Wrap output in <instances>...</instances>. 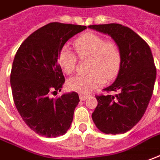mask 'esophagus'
<instances>
[{
  "label": "esophagus",
  "instance_id": "1",
  "mask_svg": "<svg viewBox=\"0 0 160 160\" xmlns=\"http://www.w3.org/2000/svg\"><path fill=\"white\" fill-rule=\"evenodd\" d=\"M88 97H89L88 95H82V94H81L80 96H79V98H80V100H82V101H84V100H86Z\"/></svg>",
  "mask_w": 160,
  "mask_h": 160
}]
</instances>
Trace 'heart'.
Returning <instances> with one entry per match:
<instances>
[{
    "mask_svg": "<svg viewBox=\"0 0 160 160\" xmlns=\"http://www.w3.org/2000/svg\"><path fill=\"white\" fill-rule=\"evenodd\" d=\"M73 48L81 59L89 58L87 69L90 73L76 76L68 81L69 90L88 94L103 86L107 80L118 75L123 62V53L120 45L114 40H105L103 36L92 32L83 33L73 42ZM58 63L67 75L76 71L78 59L67 48H62L58 55Z\"/></svg>",
    "mask_w": 160,
    "mask_h": 160,
    "instance_id": "obj_1",
    "label": "heart"
}]
</instances>
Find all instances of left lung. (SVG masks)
<instances>
[{
	"label": "left lung",
	"instance_id": "obj_1",
	"mask_svg": "<svg viewBox=\"0 0 160 160\" xmlns=\"http://www.w3.org/2000/svg\"><path fill=\"white\" fill-rule=\"evenodd\" d=\"M89 28L112 36L123 53L117 79L103 90L118 93L96 96L98 106L92 113V119L103 133L126 132L142 118L152 96L157 71L151 48L137 33L121 24H99Z\"/></svg>",
	"mask_w": 160,
	"mask_h": 160
}]
</instances>
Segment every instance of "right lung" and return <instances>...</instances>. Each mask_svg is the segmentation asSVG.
<instances>
[{"label":"right lung","instance_id":"1","mask_svg":"<svg viewBox=\"0 0 160 160\" xmlns=\"http://www.w3.org/2000/svg\"><path fill=\"white\" fill-rule=\"evenodd\" d=\"M86 26L50 22L40 28L21 44L15 54L10 82L15 107L29 128L41 136L56 138L69 130L77 92L50 98L65 81L58 55L65 42Z\"/></svg>","mask_w":160,"mask_h":160}]
</instances>
